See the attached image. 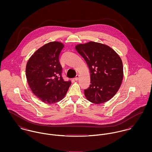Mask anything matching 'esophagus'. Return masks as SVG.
<instances>
[{"label":"esophagus","instance_id":"obj_1","mask_svg":"<svg viewBox=\"0 0 152 152\" xmlns=\"http://www.w3.org/2000/svg\"><path fill=\"white\" fill-rule=\"evenodd\" d=\"M79 77H80V75H79L78 74H77V75H76V77H75V78H74L75 80V81H78V78H79Z\"/></svg>","mask_w":152,"mask_h":152}]
</instances>
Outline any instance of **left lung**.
I'll use <instances>...</instances> for the list:
<instances>
[{
	"label": "left lung",
	"instance_id": "left-lung-1",
	"mask_svg": "<svg viewBox=\"0 0 152 152\" xmlns=\"http://www.w3.org/2000/svg\"><path fill=\"white\" fill-rule=\"evenodd\" d=\"M89 69L91 84L84 90L87 99L99 104L110 99L121 87L124 71L118 54L103 44L90 42L76 45Z\"/></svg>",
	"mask_w": 152,
	"mask_h": 152
}]
</instances>
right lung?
I'll list each match as a JSON object with an SVG mask.
<instances>
[{
	"label": "right lung",
	"instance_id": "obj_1",
	"mask_svg": "<svg viewBox=\"0 0 152 152\" xmlns=\"http://www.w3.org/2000/svg\"><path fill=\"white\" fill-rule=\"evenodd\" d=\"M63 47L57 42L46 44L32 55L26 65L29 87L45 103L51 104L62 100L71 84L70 80L64 81L62 77L59 56Z\"/></svg>",
	"mask_w": 152,
	"mask_h": 152
}]
</instances>
